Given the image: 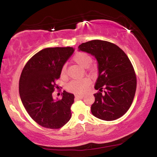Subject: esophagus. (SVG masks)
<instances>
[{
  "mask_svg": "<svg viewBox=\"0 0 157 157\" xmlns=\"http://www.w3.org/2000/svg\"><path fill=\"white\" fill-rule=\"evenodd\" d=\"M75 98L76 99H82L83 98V95H75Z\"/></svg>",
  "mask_w": 157,
  "mask_h": 157,
  "instance_id": "34e87169",
  "label": "esophagus"
}]
</instances>
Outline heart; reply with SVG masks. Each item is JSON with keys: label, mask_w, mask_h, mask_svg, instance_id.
Masks as SVG:
<instances>
[{"label": "heart", "mask_w": 157, "mask_h": 157, "mask_svg": "<svg viewBox=\"0 0 157 157\" xmlns=\"http://www.w3.org/2000/svg\"><path fill=\"white\" fill-rule=\"evenodd\" d=\"M73 60L84 68H87L92 62V58L86 52H78L74 56ZM66 74V66L63 65L61 69V76L65 77ZM90 84L88 78L75 79L69 82L67 89L69 91L76 94H83L87 91Z\"/></svg>", "instance_id": "b5f03b06"}]
</instances>
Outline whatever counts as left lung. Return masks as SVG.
Wrapping results in <instances>:
<instances>
[{"instance_id": "obj_1", "label": "left lung", "mask_w": 157, "mask_h": 157, "mask_svg": "<svg viewBox=\"0 0 157 157\" xmlns=\"http://www.w3.org/2000/svg\"><path fill=\"white\" fill-rule=\"evenodd\" d=\"M78 49L91 54L98 62L95 89L99 92L94 94L92 114L107 121L121 118L131 106L136 89V75L128 57L116 45L102 40L82 43Z\"/></svg>"}]
</instances>
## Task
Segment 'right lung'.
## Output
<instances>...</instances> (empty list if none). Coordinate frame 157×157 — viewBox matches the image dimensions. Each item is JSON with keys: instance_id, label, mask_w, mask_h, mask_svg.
<instances>
[{"instance_id": "right-lung-1", "label": "right lung", "mask_w": 157, "mask_h": 157, "mask_svg": "<svg viewBox=\"0 0 157 157\" xmlns=\"http://www.w3.org/2000/svg\"><path fill=\"white\" fill-rule=\"evenodd\" d=\"M73 47L48 48L36 53L26 63L19 80L21 100L36 123L59 129L71 118L74 95L63 91L62 99L52 98L61 69L74 52Z\"/></svg>"}]
</instances>
